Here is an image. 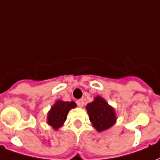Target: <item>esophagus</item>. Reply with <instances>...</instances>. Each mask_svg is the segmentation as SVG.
<instances>
[{
  "instance_id": "obj_1",
  "label": "esophagus",
  "mask_w": 160,
  "mask_h": 160,
  "mask_svg": "<svg viewBox=\"0 0 160 160\" xmlns=\"http://www.w3.org/2000/svg\"><path fill=\"white\" fill-rule=\"evenodd\" d=\"M76 103H77V105H78L79 107H83L84 99H82V98H80V99H78V100L76 101Z\"/></svg>"
}]
</instances>
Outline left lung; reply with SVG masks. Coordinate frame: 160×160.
Wrapping results in <instances>:
<instances>
[{
  "label": "left lung",
  "instance_id": "obj_1",
  "mask_svg": "<svg viewBox=\"0 0 160 160\" xmlns=\"http://www.w3.org/2000/svg\"><path fill=\"white\" fill-rule=\"evenodd\" d=\"M86 109L92 126L98 132L106 130L116 123L115 110L100 96L95 98L92 103L87 104Z\"/></svg>",
  "mask_w": 160,
  "mask_h": 160
}]
</instances>
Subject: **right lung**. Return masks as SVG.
Instances as JSON below:
<instances>
[{
	"label": "right lung",
	"mask_w": 160,
	"mask_h": 160,
	"mask_svg": "<svg viewBox=\"0 0 160 160\" xmlns=\"http://www.w3.org/2000/svg\"><path fill=\"white\" fill-rule=\"evenodd\" d=\"M75 107H76V104L73 101L71 102H64L62 100L56 101V103L51 107L47 116L48 124L50 125L55 130H57L59 128L62 126L64 122L66 121L68 111Z\"/></svg>",
	"instance_id": "1"
}]
</instances>
